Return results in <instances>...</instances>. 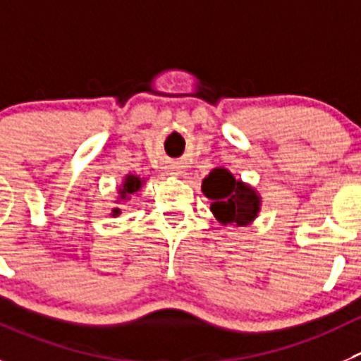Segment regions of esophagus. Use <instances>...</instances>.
Wrapping results in <instances>:
<instances>
[{"mask_svg": "<svg viewBox=\"0 0 361 361\" xmlns=\"http://www.w3.org/2000/svg\"><path fill=\"white\" fill-rule=\"evenodd\" d=\"M171 174H174V176H180V171H178V169H173V171H171Z\"/></svg>", "mask_w": 361, "mask_h": 361, "instance_id": "obj_1", "label": "esophagus"}]
</instances>
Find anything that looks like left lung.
Segmentation results:
<instances>
[{"label":"left lung","instance_id":"8db88e82","mask_svg":"<svg viewBox=\"0 0 361 361\" xmlns=\"http://www.w3.org/2000/svg\"><path fill=\"white\" fill-rule=\"evenodd\" d=\"M204 196L212 200L210 210L221 224L247 226L260 212L262 200L257 190L237 181L230 171L214 169L201 185Z\"/></svg>","mask_w":361,"mask_h":361}]
</instances>
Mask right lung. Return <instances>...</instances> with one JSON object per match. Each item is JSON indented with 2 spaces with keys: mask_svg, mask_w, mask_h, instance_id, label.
I'll list each match as a JSON object with an SVG mask.
<instances>
[{
  "mask_svg": "<svg viewBox=\"0 0 361 361\" xmlns=\"http://www.w3.org/2000/svg\"><path fill=\"white\" fill-rule=\"evenodd\" d=\"M142 183H144V180H140L139 176H135V174H128L119 188V201L130 200L131 194H135V192H139L140 188H142ZM119 214H121V208H114L112 217H116V215H119Z\"/></svg>",
  "mask_w": 361,
  "mask_h": 361,
  "instance_id": "right-lung-1",
  "label": "right lung"
}]
</instances>
